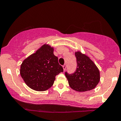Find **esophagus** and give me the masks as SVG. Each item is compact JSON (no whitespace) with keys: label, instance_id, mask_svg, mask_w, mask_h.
I'll return each mask as SVG.
<instances>
[{"label":"esophagus","instance_id":"1","mask_svg":"<svg viewBox=\"0 0 121 121\" xmlns=\"http://www.w3.org/2000/svg\"><path fill=\"white\" fill-rule=\"evenodd\" d=\"M63 68L64 71H65L66 68H67V65H66V64H64V65L63 66Z\"/></svg>","mask_w":121,"mask_h":121}]
</instances>
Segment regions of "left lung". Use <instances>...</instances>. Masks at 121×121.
Returning <instances> with one entry per match:
<instances>
[{
	"label": "left lung",
	"mask_w": 121,
	"mask_h": 121,
	"mask_svg": "<svg viewBox=\"0 0 121 121\" xmlns=\"http://www.w3.org/2000/svg\"><path fill=\"white\" fill-rule=\"evenodd\" d=\"M77 60L76 71L72 75L65 72L66 78L72 89L78 92L93 90L100 81V72L97 66L86 54L75 52Z\"/></svg>",
	"instance_id": "1"
}]
</instances>
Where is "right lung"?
<instances>
[{
    "mask_svg": "<svg viewBox=\"0 0 121 121\" xmlns=\"http://www.w3.org/2000/svg\"><path fill=\"white\" fill-rule=\"evenodd\" d=\"M53 52V47L45 43L25 58L21 65V77L32 90L46 91L53 86L56 76L63 72Z\"/></svg>",
    "mask_w": 121,
    "mask_h": 121,
    "instance_id": "right-lung-1",
    "label": "right lung"
}]
</instances>
